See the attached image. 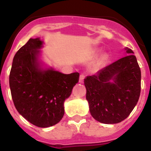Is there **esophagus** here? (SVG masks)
Listing matches in <instances>:
<instances>
[{
    "instance_id": "34e87169",
    "label": "esophagus",
    "mask_w": 151,
    "mask_h": 151,
    "mask_svg": "<svg viewBox=\"0 0 151 151\" xmlns=\"http://www.w3.org/2000/svg\"><path fill=\"white\" fill-rule=\"evenodd\" d=\"M84 78H85V74L82 73L79 76V83H83V80H84Z\"/></svg>"
}]
</instances>
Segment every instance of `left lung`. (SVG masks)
Segmentation results:
<instances>
[{
	"label": "left lung",
	"instance_id": "left-lung-1",
	"mask_svg": "<svg viewBox=\"0 0 151 151\" xmlns=\"http://www.w3.org/2000/svg\"><path fill=\"white\" fill-rule=\"evenodd\" d=\"M125 50L130 55L84 79L90 114L101 123L116 124L125 120L140 95V68L133 51Z\"/></svg>",
	"mask_w": 151,
	"mask_h": 151
}]
</instances>
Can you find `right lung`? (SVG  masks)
Returning a JSON list of instances; mask_svg holds the SVG:
<instances>
[{
    "label": "right lung",
    "instance_id": "add662e5",
    "mask_svg": "<svg viewBox=\"0 0 151 151\" xmlns=\"http://www.w3.org/2000/svg\"><path fill=\"white\" fill-rule=\"evenodd\" d=\"M43 42L29 39L15 54L9 75L14 107L22 116L37 127L47 128L63 118L64 102L79 82V74H63L39 67L38 49Z\"/></svg>",
    "mask_w": 151,
    "mask_h": 151
}]
</instances>
